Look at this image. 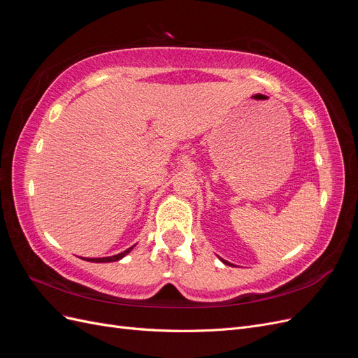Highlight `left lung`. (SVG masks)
Returning a JSON list of instances; mask_svg holds the SVG:
<instances>
[{
    "instance_id": "8db88e82",
    "label": "left lung",
    "mask_w": 358,
    "mask_h": 358,
    "mask_svg": "<svg viewBox=\"0 0 358 358\" xmlns=\"http://www.w3.org/2000/svg\"><path fill=\"white\" fill-rule=\"evenodd\" d=\"M222 262H224V259H222ZM224 263H225V264H230V263H227V262H224Z\"/></svg>"
}]
</instances>
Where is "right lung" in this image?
Instances as JSON below:
<instances>
[{
    "label": "right lung",
    "mask_w": 358,
    "mask_h": 358,
    "mask_svg": "<svg viewBox=\"0 0 358 358\" xmlns=\"http://www.w3.org/2000/svg\"><path fill=\"white\" fill-rule=\"evenodd\" d=\"M131 248H128L127 251L117 254V255H112V257H104V258H86V262H92V263H110V262H117V259H121L122 257H125L129 251H131Z\"/></svg>",
    "instance_id": "right-lung-1"
}]
</instances>
